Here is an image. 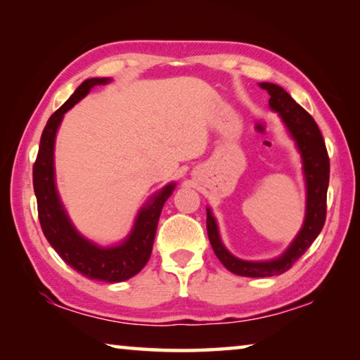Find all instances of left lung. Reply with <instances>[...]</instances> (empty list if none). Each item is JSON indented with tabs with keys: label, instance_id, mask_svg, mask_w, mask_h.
Listing matches in <instances>:
<instances>
[{
	"label": "left lung",
	"instance_id": "8db88e82",
	"mask_svg": "<svg viewBox=\"0 0 360 360\" xmlns=\"http://www.w3.org/2000/svg\"><path fill=\"white\" fill-rule=\"evenodd\" d=\"M262 89L270 95L268 105L278 112L289 136L294 139L295 148L302 158V169L304 188H307V205H304V219L302 229L295 238L285 248V251L271 260H243L235 257L224 246L219 235V227L212 211L206 208V230L212 246V251L229 271L238 276L268 278L283 275L295 262L307 252V249L318 238L326 222V200L328 187V173L330 163L326 149L324 138L314 119L304 109L297 105L294 98L283 87L271 82H260Z\"/></svg>",
	"mask_w": 360,
	"mask_h": 360
}]
</instances>
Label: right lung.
Segmentation results:
<instances>
[{
	"mask_svg": "<svg viewBox=\"0 0 360 360\" xmlns=\"http://www.w3.org/2000/svg\"><path fill=\"white\" fill-rule=\"evenodd\" d=\"M111 82L109 77L85 79L63 106L51 115L41 135L39 152L33 167V187L38 200L41 229L51 246L72 270L85 278L105 283H122L138 275L148 264L163 205L173 193L176 182H169L139 208L130 233L117 245L101 246L85 238L66 212L56 182V138L63 115L81 101L95 85Z\"/></svg>",
	"mask_w": 360,
	"mask_h": 360,
	"instance_id": "1",
	"label": "right lung"
}]
</instances>
